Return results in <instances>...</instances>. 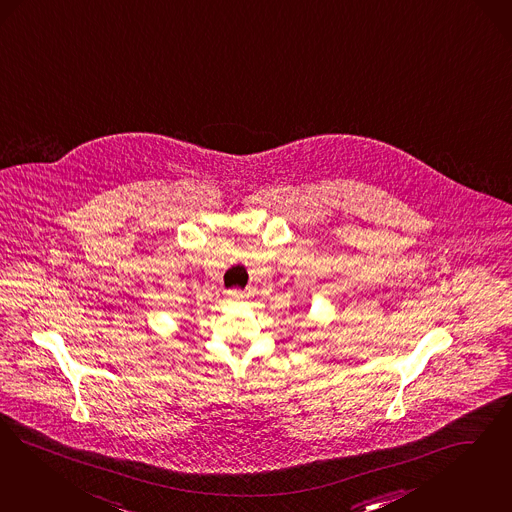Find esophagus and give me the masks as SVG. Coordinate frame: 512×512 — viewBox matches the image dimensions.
I'll use <instances>...</instances> for the list:
<instances>
[{
	"label": "esophagus",
	"mask_w": 512,
	"mask_h": 512,
	"mask_svg": "<svg viewBox=\"0 0 512 512\" xmlns=\"http://www.w3.org/2000/svg\"><path fill=\"white\" fill-rule=\"evenodd\" d=\"M229 296H231V298H235V300H241V298H243V292H241V290H231V292H229Z\"/></svg>",
	"instance_id": "34e87169"
}]
</instances>
